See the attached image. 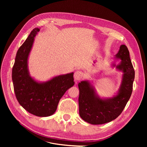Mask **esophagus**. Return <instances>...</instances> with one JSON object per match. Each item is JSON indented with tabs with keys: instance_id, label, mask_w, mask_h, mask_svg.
Listing matches in <instances>:
<instances>
[{
	"instance_id": "1",
	"label": "esophagus",
	"mask_w": 147,
	"mask_h": 147,
	"mask_svg": "<svg viewBox=\"0 0 147 147\" xmlns=\"http://www.w3.org/2000/svg\"><path fill=\"white\" fill-rule=\"evenodd\" d=\"M83 73L82 72V71L77 70L75 72L74 79L75 80H80L83 78Z\"/></svg>"
}]
</instances>
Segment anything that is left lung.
<instances>
[{
	"instance_id": "left-lung-1",
	"label": "left lung",
	"mask_w": 147,
	"mask_h": 147,
	"mask_svg": "<svg viewBox=\"0 0 147 147\" xmlns=\"http://www.w3.org/2000/svg\"><path fill=\"white\" fill-rule=\"evenodd\" d=\"M116 57L121 59V64L117 68L124 73L121 85L116 96L108 99H100L88 81L78 83L80 116L90 124H102L116 119L123 112L131 96L135 71L126 45H121Z\"/></svg>"
}]
</instances>
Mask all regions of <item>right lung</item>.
I'll list each match as a JSON object with an SVG mask.
<instances>
[{
    "instance_id": "right-lung-1",
    "label": "right lung",
    "mask_w": 147,
    "mask_h": 147,
    "mask_svg": "<svg viewBox=\"0 0 147 147\" xmlns=\"http://www.w3.org/2000/svg\"><path fill=\"white\" fill-rule=\"evenodd\" d=\"M40 31L34 29L17 51L12 69V80L19 104L30 113L45 117L54 113L60 99L74 85V73L61 75L45 83H38L31 78L28 69V59L34 37Z\"/></svg>"
}]
</instances>
